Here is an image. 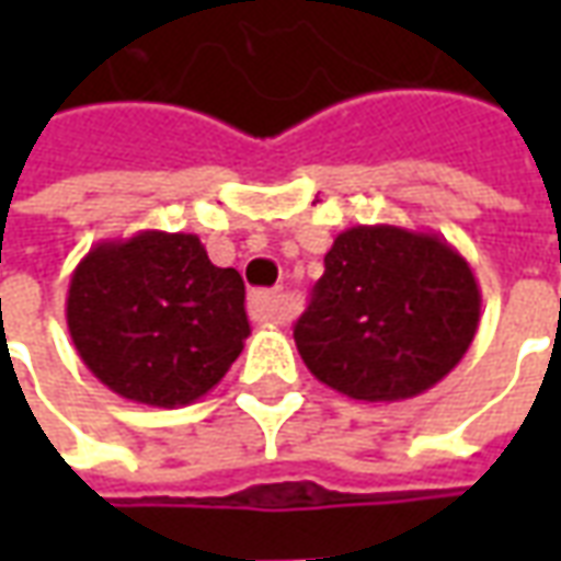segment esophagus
Masks as SVG:
<instances>
[{
	"instance_id": "obj_1",
	"label": "esophagus",
	"mask_w": 561,
	"mask_h": 561,
	"mask_svg": "<svg viewBox=\"0 0 561 561\" xmlns=\"http://www.w3.org/2000/svg\"><path fill=\"white\" fill-rule=\"evenodd\" d=\"M249 316L264 324H285V321H291V300L279 291H252L249 294Z\"/></svg>"
}]
</instances>
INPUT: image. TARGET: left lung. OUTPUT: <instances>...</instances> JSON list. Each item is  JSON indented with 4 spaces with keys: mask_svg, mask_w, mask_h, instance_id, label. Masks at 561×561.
<instances>
[{
    "mask_svg": "<svg viewBox=\"0 0 561 561\" xmlns=\"http://www.w3.org/2000/svg\"><path fill=\"white\" fill-rule=\"evenodd\" d=\"M478 321V279L445 237L354 225L324 255L294 342L321 385L352 400L400 402L462 360Z\"/></svg>",
    "mask_w": 561,
    "mask_h": 561,
    "instance_id": "1",
    "label": "left lung"
}]
</instances>
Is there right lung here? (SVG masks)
<instances>
[{
    "label": "right lung",
    "mask_w": 561,
    "mask_h": 561,
    "mask_svg": "<svg viewBox=\"0 0 561 561\" xmlns=\"http://www.w3.org/2000/svg\"><path fill=\"white\" fill-rule=\"evenodd\" d=\"M80 360L123 400L180 409L219 385L252 333L245 285L216 267L195 233L102 240L68 285Z\"/></svg>",
    "instance_id": "right-lung-1"
}]
</instances>
